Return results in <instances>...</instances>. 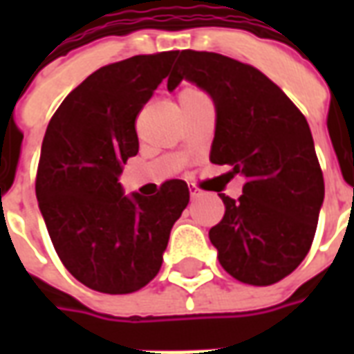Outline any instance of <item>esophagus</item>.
Here are the masks:
<instances>
[{
    "label": "esophagus",
    "instance_id": "34e87169",
    "mask_svg": "<svg viewBox=\"0 0 354 354\" xmlns=\"http://www.w3.org/2000/svg\"><path fill=\"white\" fill-rule=\"evenodd\" d=\"M189 195H192V199H197V197H201V189H189Z\"/></svg>",
    "mask_w": 354,
    "mask_h": 354
}]
</instances>
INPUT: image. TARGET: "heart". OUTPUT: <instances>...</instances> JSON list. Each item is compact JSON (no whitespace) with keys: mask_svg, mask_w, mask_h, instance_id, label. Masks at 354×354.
Masks as SVG:
<instances>
[{"mask_svg":"<svg viewBox=\"0 0 354 354\" xmlns=\"http://www.w3.org/2000/svg\"><path fill=\"white\" fill-rule=\"evenodd\" d=\"M189 91H193V88H189ZM189 91H184V93H189Z\"/></svg>","mask_w":354,"mask_h":354,"instance_id":"heart-1","label":"heart"}]
</instances>
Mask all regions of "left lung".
Returning a JSON list of instances; mask_svg holds the SVG:
<instances>
[{"mask_svg":"<svg viewBox=\"0 0 354 354\" xmlns=\"http://www.w3.org/2000/svg\"><path fill=\"white\" fill-rule=\"evenodd\" d=\"M182 80L214 100L210 161L246 180L237 201L220 193L225 214L208 231L218 260L245 284L282 281L309 252L324 201L307 119L260 70L218 53L182 50L169 91Z\"/></svg>","mask_w":354,"mask_h":354,"instance_id":"1","label":"left lung"}]
</instances>
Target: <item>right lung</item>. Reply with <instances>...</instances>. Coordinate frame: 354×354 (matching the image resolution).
<instances>
[{
  "label": "right lung",
  "instance_id": "1",
  "mask_svg": "<svg viewBox=\"0 0 354 354\" xmlns=\"http://www.w3.org/2000/svg\"><path fill=\"white\" fill-rule=\"evenodd\" d=\"M178 50L138 55L91 73L66 96L41 144L35 195L58 258L88 288L131 294L159 273L170 230L189 203L184 180L153 197L123 195L138 153L136 117Z\"/></svg>",
  "mask_w": 354,
  "mask_h": 354
}]
</instances>
